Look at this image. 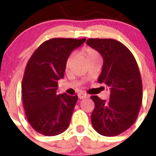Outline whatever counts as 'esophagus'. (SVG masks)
I'll return each mask as SVG.
<instances>
[{
	"instance_id": "obj_1",
	"label": "esophagus",
	"mask_w": 156,
	"mask_h": 156,
	"mask_svg": "<svg viewBox=\"0 0 156 156\" xmlns=\"http://www.w3.org/2000/svg\"><path fill=\"white\" fill-rule=\"evenodd\" d=\"M78 96L79 99H86V98H88L89 97V95L85 94V93H78Z\"/></svg>"
}]
</instances>
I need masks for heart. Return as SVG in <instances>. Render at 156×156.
Here are the masks:
<instances>
[{
    "mask_svg": "<svg viewBox=\"0 0 156 156\" xmlns=\"http://www.w3.org/2000/svg\"><path fill=\"white\" fill-rule=\"evenodd\" d=\"M81 55L84 57L87 62L90 60H93V59L100 58V55H99V52L91 47H83L81 50ZM73 62V58L69 56L67 58L66 61V68L69 69L70 67L71 64Z\"/></svg>",
    "mask_w": 156,
    "mask_h": 156,
    "instance_id": "1",
    "label": "heart"
}]
</instances>
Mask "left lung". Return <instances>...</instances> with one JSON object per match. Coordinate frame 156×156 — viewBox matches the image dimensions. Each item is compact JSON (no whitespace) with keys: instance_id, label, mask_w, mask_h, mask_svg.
<instances>
[{"instance_id":"8db88e82","label":"left lung","mask_w":156,"mask_h":156,"mask_svg":"<svg viewBox=\"0 0 156 156\" xmlns=\"http://www.w3.org/2000/svg\"><path fill=\"white\" fill-rule=\"evenodd\" d=\"M87 44L103 56L98 82L111 91L108 101L90 96L95 103L90 116L93 128L101 135H119L133 126L140 111L143 84L138 64L128 48L116 40L89 39Z\"/></svg>"}]
</instances>
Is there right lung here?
Masks as SVG:
<instances>
[{
  "label": "right lung",
  "mask_w": 156,
  "mask_h": 156,
  "mask_svg": "<svg viewBox=\"0 0 156 156\" xmlns=\"http://www.w3.org/2000/svg\"><path fill=\"white\" fill-rule=\"evenodd\" d=\"M85 41L53 38L39 46L28 61L22 83L23 107L28 122L43 135L60 134L69 125L78 96L57 95V83L71 52Z\"/></svg>",
  "instance_id": "1"
}]
</instances>
